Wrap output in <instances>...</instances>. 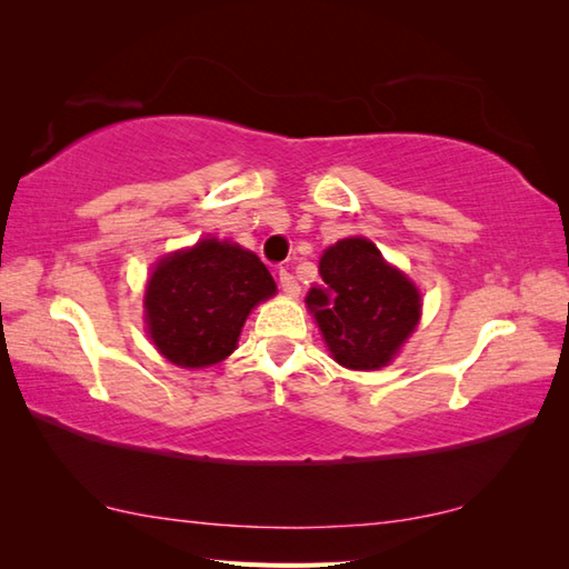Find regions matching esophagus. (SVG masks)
Instances as JSON below:
<instances>
[{
    "label": "esophagus",
    "mask_w": 569,
    "mask_h": 569,
    "mask_svg": "<svg viewBox=\"0 0 569 569\" xmlns=\"http://www.w3.org/2000/svg\"><path fill=\"white\" fill-rule=\"evenodd\" d=\"M278 281H281V288H283L286 296H298L300 293V286H298L296 276L291 271H286V269L278 271Z\"/></svg>",
    "instance_id": "34e87169"
}]
</instances>
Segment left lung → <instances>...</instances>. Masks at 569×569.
Segmentation results:
<instances>
[{
  "label": "left lung",
  "instance_id": "8db88e82",
  "mask_svg": "<svg viewBox=\"0 0 569 569\" xmlns=\"http://www.w3.org/2000/svg\"><path fill=\"white\" fill-rule=\"evenodd\" d=\"M320 278L306 303L337 365L359 371L389 365L418 325V288L361 237L325 251Z\"/></svg>",
  "mask_w": 569,
  "mask_h": 569
}]
</instances>
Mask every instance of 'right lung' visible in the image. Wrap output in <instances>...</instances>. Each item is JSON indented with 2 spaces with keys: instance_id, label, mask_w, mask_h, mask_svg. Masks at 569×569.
Wrapping results in <instances>:
<instances>
[{
  "instance_id": "1",
  "label": "right lung",
  "mask_w": 569,
  "mask_h": 569,
  "mask_svg": "<svg viewBox=\"0 0 569 569\" xmlns=\"http://www.w3.org/2000/svg\"><path fill=\"white\" fill-rule=\"evenodd\" d=\"M276 293L257 253L202 239L161 259L143 296L156 349L178 367H212L234 352L251 308Z\"/></svg>"
}]
</instances>
